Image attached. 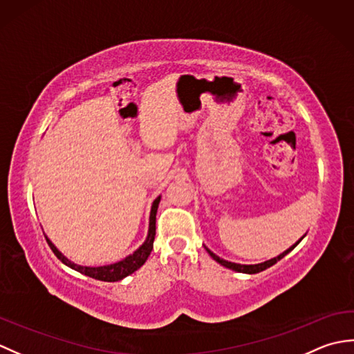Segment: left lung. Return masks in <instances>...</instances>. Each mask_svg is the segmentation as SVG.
Returning a JSON list of instances; mask_svg holds the SVG:
<instances>
[{"label": "left lung", "instance_id": "8db88e82", "mask_svg": "<svg viewBox=\"0 0 354 354\" xmlns=\"http://www.w3.org/2000/svg\"><path fill=\"white\" fill-rule=\"evenodd\" d=\"M303 237H304V236H303ZM303 237L299 239L295 245H292V246L289 248V250H286L283 254L278 255V257H274V259H270V260H268V261L259 263V265H239V263H231V261H227V260H223V259H221V257H217V255H216V254H213L212 251H209L208 248H205V250L208 251V254L212 255V257H213L217 263H221V265H222V266H225V268L236 270V272H243V274H257V272H261V270H265V269L270 268L272 265H275L277 261H280V260L284 257L286 254H289V252L293 250V248H295L299 242H301Z\"/></svg>", "mask_w": 354, "mask_h": 354}]
</instances>
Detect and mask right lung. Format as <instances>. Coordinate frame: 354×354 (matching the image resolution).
Instances as JSON below:
<instances>
[{"label":"right lung","instance_id":"obj_1","mask_svg":"<svg viewBox=\"0 0 354 354\" xmlns=\"http://www.w3.org/2000/svg\"><path fill=\"white\" fill-rule=\"evenodd\" d=\"M161 196H158L153 204H152V209H150V221H149V234L146 242L142 243L137 251L133 254L127 255L126 259H123L122 261H117L114 265H108V266H99V268H91V266H79L76 263L70 261L68 259L62 255L61 252L57 251V248L50 242V239L45 236L47 239V243L51 248V251L55 252L56 257L61 260L64 265L70 266L71 269L77 270L80 274H85L91 278H95V280H100V281H118V280H123L124 277L131 275L132 272H135L138 268H141L145 265L147 257L150 255L153 250V240H155V221H156V209H158V204H160Z\"/></svg>","mask_w":354,"mask_h":354}]
</instances>
